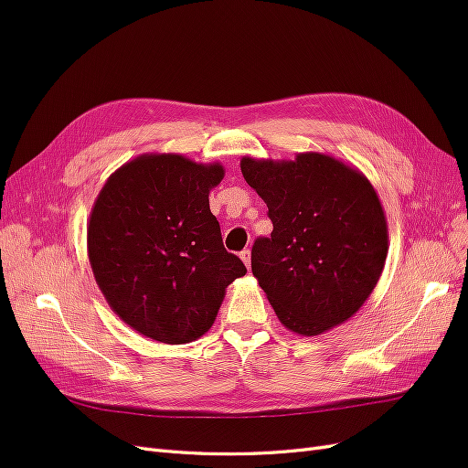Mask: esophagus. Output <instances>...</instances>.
<instances>
[{
  "label": "esophagus",
  "instance_id": "34e87169",
  "mask_svg": "<svg viewBox=\"0 0 468 468\" xmlns=\"http://www.w3.org/2000/svg\"><path fill=\"white\" fill-rule=\"evenodd\" d=\"M239 258H242V261L246 263L248 269L251 267V251H250V250H244L242 253H239Z\"/></svg>",
  "mask_w": 468,
  "mask_h": 468
}]
</instances>
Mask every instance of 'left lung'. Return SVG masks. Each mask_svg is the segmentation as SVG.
<instances>
[{"label":"left lung","instance_id":"1","mask_svg":"<svg viewBox=\"0 0 468 468\" xmlns=\"http://www.w3.org/2000/svg\"><path fill=\"white\" fill-rule=\"evenodd\" d=\"M239 167L273 222L271 238L251 248V273L281 324L310 337L349 320L377 287L388 253L371 181L320 152L294 160L244 155Z\"/></svg>","mask_w":468,"mask_h":468}]
</instances>
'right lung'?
I'll return each mask as SVG.
<instances>
[{"instance_id": "1", "label": "right lung", "mask_w": 468, "mask_h": 468, "mask_svg": "<svg viewBox=\"0 0 468 468\" xmlns=\"http://www.w3.org/2000/svg\"><path fill=\"white\" fill-rule=\"evenodd\" d=\"M220 164L143 154L99 191L88 222L91 271L109 306L162 344H189L215 324L226 287L246 265L222 244L208 193Z\"/></svg>"}]
</instances>
